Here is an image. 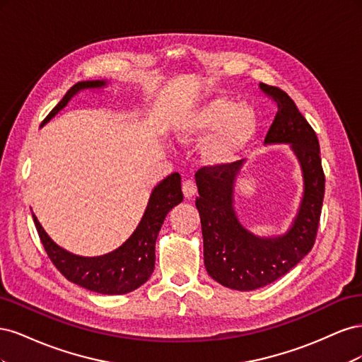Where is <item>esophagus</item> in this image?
<instances>
[{
    "instance_id": "1",
    "label": "esophagus",
    "mask_w": 362,
    "mask_h": 362,
    "mask_svg": "<svg viewBox=\"0 0 362 362\" xmlns=\"http://www.w3.org/2000/svg\"><path fill=\"white\" fill-rule=\"evenodd\" d=\"M182 193L187 199L193 198V196L196 194V184L192 181V180H187L182 182Z\"/></svg>"
}]
</instances>
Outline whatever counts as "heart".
I'll return each mask as SVG.
<instances>
[{
	"label": "heart",
	"mask_w": 362,
	"mask_h": 362,
	"mask_svg": "<svg viewBox=\"0 0 362 362\" xmlns=\"http://www.w3.org/2000/svg\"><path fill=\"white\" fill-rule=\"evenodd\" d=\"M255 128V113L247 105H237L229 98H213L181 113L173 129L181 141H198L216 130L205 145V157L211 163H225L246 144Z\"/></svg>",
	"instance_id": "obj_1"
}]
</instances>
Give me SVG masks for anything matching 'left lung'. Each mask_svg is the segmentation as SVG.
<instances>
[{
    "label": "left lung",
    "mask_w": 362,
    "mask_h": 362,
    "mask_svg": "<svg viewBox=\"0 0 362 362\" xmlns=\"http://www.w3.org/2000/svg\"><path fill=\"white\" fill-rule=\"evenodd\" d=\"M259 87L276 104V116L264 145H288L302 170V199L287 233L259 237L240 222L234 193L245 160L202 168L194 175L205 269L223 287L238 291L269 286L308 255L315 242L325 196L320 146L314 129L286 92L264 83Z\"/></svg>",
    "instance_id": "obj_1"
}]
</instances>
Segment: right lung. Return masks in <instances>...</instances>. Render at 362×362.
Returning a JSON list of instances; mask_svg holds the SVG:
<instances>
[{"mask_svg":"<svg viewBox=\"0 0 362 362\" xmlns=\"http://www.w3.org/2000/svg\"><path fill=\"white\" fill-rule=\"evenodd\" d=\"M105 80L80 81L72 86L63 100L52 108L42 127L60 113L75 95L83 90H101L107 87ZM182 201L181 177L173 172L160 181L152 190L146 210L134 233L127 242L110 254L101 257H81L60 247L42 228L33 213L40 242L49 259L68 281L86 290L100 294H125L134 291L151 278L156 267V242L168 213Z\"/></svg>","mask_w":362,"mask_h":362,"instance_id":"add662e5","label":"right lung"}]
</instances>
